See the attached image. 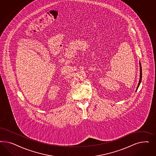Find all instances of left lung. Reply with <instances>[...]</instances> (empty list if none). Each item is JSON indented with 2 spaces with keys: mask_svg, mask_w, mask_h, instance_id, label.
Instances as JSON below:
<instances>
[{
  "mask_svg": "<svg viewBox=\"0 0 156 156\" xmlns=\"http://www.w3.org/2000/svg\"><path fill=\"white\" fill-rule=\"evenodd\" d=\"M140 80H139V82H138V86H137V88L136 90H137L138 89V87H139V86H140V83H141V78H142V70H141V63H140Z\"/></svg>",
  "mask_w": 156,
  "mask_h": 156,
  "instance_id": "1",
  "label": "left lung"
}]
</instances>
